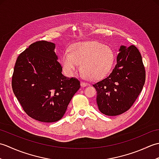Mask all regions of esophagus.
Segmentation results:
<instances>
[{"instance_id":"obj_1","label":"esophagus","mask_w":159,"mask_h":159,"mask_svg":"<svg viewBox=\"0 0 159 159\" xmlns=\"http://www.w3.org/2000/svg\"><path fill=\"white\" fill-rule=\"evenodd\" d=\"M87 85H88V84H87V83H85V82H83V81H81V82H80V86H81L82 87H85L87 86Z\"/></svg>"}]
</instances>
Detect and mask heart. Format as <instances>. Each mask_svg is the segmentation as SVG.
Wrapping results in <instances>:
<instances>
[{
  "label": "heart",
  "instance_id": "heart-1",
  "mask_svg": "<svg viewBox=\"0 0 159 159\" xmlns=\"http://www.w3.org/2000/svg\"><path fill=\"white\" fill-rule=\"evenodd\" d=\"M114 56L111 49L96 41L80 42L71 46L70 52H64L61 58L63 70L72 76L79 68L87 79H102L112 67Z\"/></svg>",
  "mask_w": 159,
  "mask_h": 159
}]
</instances>
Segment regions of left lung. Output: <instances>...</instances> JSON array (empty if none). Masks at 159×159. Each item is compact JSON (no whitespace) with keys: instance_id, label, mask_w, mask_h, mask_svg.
Returning <instances> with one entry per match:
<instances>
[{"instance_id":"left-lung-1","label":"left lung","mask_w":159,"mask_h":159,"mask_svg":"<svg viewBox=\"0 0 159 159\" xmlns=\"http://www.w3.org/2000/svg\"><path fill=\"white\" fill-rule=\"evenodd\" d=\"M119 52L112 72L93 85L100 111L109 116H118L129 109L146 80L142 58L137 47L121 46Z\"/></svg>"}]
</instances>
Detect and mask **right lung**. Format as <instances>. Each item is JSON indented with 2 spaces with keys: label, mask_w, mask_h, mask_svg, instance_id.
Returning <instances> with one entry per match:
<instances>
[{
  "label": "right lung",
  "mask_w": 159,
  "mask_h": 159,
  "mask_svg": "<svg viewBox=\"0 0 159 159\" xmlns=\"http://www.w3.org/2000/svg\"><path fill=\"white\" fill-rule=\"evenodd\" d=\"M55 44L38 41L18 56L12 76V89L25 113L42 122L61 120L80 81L62 74Z\"/></svg>",
  "instance_id": "right-lung-1"
}]
</instances>
